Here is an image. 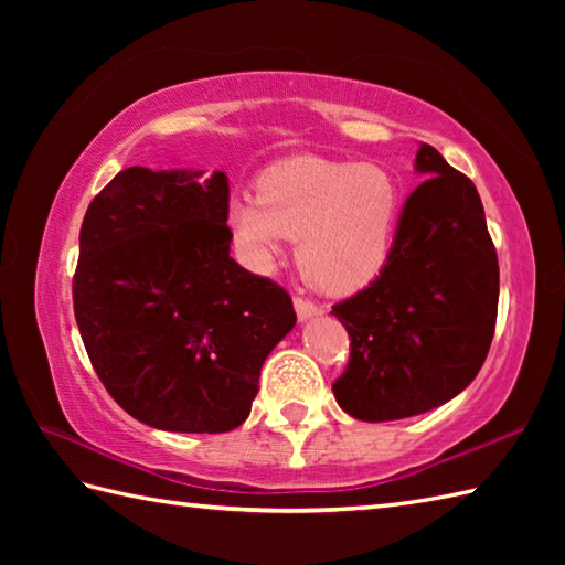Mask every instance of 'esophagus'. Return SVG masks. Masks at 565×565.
<instances>
[{"label":"esophagus","instance_id":"34e87169","mask_svg":"<svg viewBox=\"0 0 565 565\" xmlns=\"http://www.w3.org/2000/svg\"><path fill=\"white\" fill-rule=\"evenodd\" d=\"M294 308H296V316H298V320H301V322H308V320L322 316V308L316 306L313 301H306V298H296Z\"/></svg>","mask_w":565,"mask_h":565}]
</instances>
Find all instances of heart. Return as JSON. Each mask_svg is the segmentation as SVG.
<instances>
[{
    "label": "heart",
    "instance_id": "heart-1",
    "mask_svg": "<svg viewBox=\"0 0 565 565\" xmlns=\"http://www.w3.org/2000/svg\"><path fill=\"white\" fill-rule=\"evenodd\" d=\"M403 191L374 162L294 158L259 177L257 194L227 203V227L249 269L264 271L298 239L303 279L322 294L362 291L386 267L398 235Z\"/></svg>",
    "mask_w": 565,
    "mask_h": 565
}]
</instances>
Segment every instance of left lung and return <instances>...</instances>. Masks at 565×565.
<instances>
[{
  "label": "left lung",
  "instance_id": "1",
  "mask_svg": "<svg viewBox=\"0 0 565 565\" xmlns=\"http://www.w3.org/2000/svg\"><path fill=\"white\" fill-rule=\"evenodd\" d=\"M391 259L364 291L332 308L352 359L332 383L362 423L423 415L481 371L495 332L500 269L473 182L423 146Z\"/></svg>",
  "mask_w": 565,
  "mask_h": 565
}]
</instances>
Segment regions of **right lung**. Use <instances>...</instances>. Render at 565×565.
Segmentation results:
<instances>
[{
	"label": "right lung",
	"mask_w": 565,
	"mask_h": 565,
	"mask_svg": "<svg viewBox=\"0 0 565 565\" xmlns=\"http://www.w3.org/2000/svg\"><path fill=\"white\" fill-rule=\"evenodd\" d=\"M225 172H118L79 231L75 318L111 398L186 435L239 427L264 359L296 326L289 294L231 257Z\"/></svg>",
	"instance_id": "1"
}]
</instances>
